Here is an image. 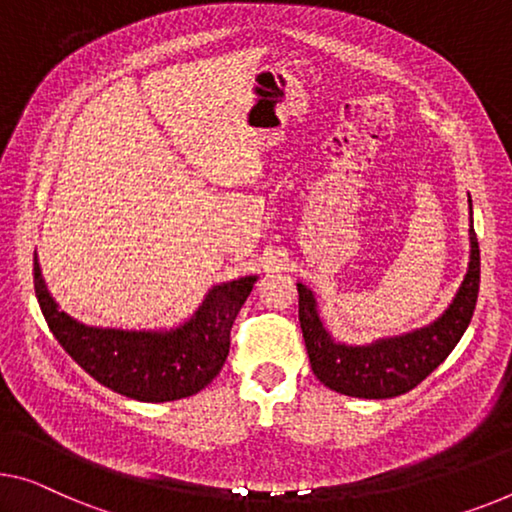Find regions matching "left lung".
Returning <instances> with one entry per match:
<instances>
[{
  "label": "left lung",
  "instance_id": "1",
  "mask_svg": "<svg viewBox=\"0 0 512 512\" xmlns=\"http://www.w3.org/2000/svg\"><path fill=\"white\" fill-rule=\"evenodd\" d=\"M469 241L471 255L467 276L444 315L423 329L395 335V338H381L372 345L352 347L335 342L319 319L315 294L303 282H296L299 322L315 377L335 393L365 400H386L411 391L432 370H437L467 331L478 301L480 250L474 218L469 227Z\"/></svg>",
  "mask_w": 512,
  "mask_h": 512
}]
</instances>
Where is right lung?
Segmentation results:
<instances>
[{
    "instance_id": "obj_1",
    "label": "right lung",
    "mask_w": 512,
    "mask_h": 512,
    "mask_svg": "<svg viewBox=\"0 0 512 512\" xmlns=\"http://www.w3.org/2000/svg\"><path fill=\"white\" fill-rule=\"evenodd\" d=\"M257 276L209 289L195 315L170 331H124L80 324L59 310L34 257V289L52 335L87 375L110 391L140 402L195 395L223 370L230 331Z\"/></svg>"
}]
</instances>
